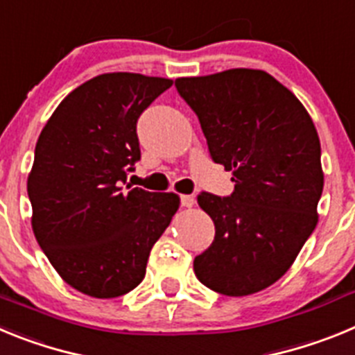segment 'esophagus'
<instances>
[{"mask_svg":"<svg viewBox=\"0 0 355 355\" xmlns=\"http://www.w3.org/2000/svg\"><path fill=\"white\" fill-rule=\"evenodd\" d=\"M196 205V197L193 196H181V206L183 208H192Z\"/></svg>","mask_w":355,"mask_h":355,"instance_id":"1","label":"esophagus"}]
</instances>
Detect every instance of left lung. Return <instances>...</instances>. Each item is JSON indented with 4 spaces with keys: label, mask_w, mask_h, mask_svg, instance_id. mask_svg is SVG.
<instances>
[{
    "label": "left lung",
    "mask_w": 355,
    "mask_h": 355,
    "mask_svg": "<svg viewBox=\"0 0 355 355\" xmlns=\"http://www.w3.org/2000/svg\"><path fill=\"white\" fill-rule=\"evenodd\" d=\"M175 89L234 183L229 197H197L215 224L213 243L193 259L197 279L227 297L265 290L318 222L324 172L315 124L291 90L258 69L178 78Z\"/></svg>",
    "instance_id": "left-lung-1"
}]
</instances>
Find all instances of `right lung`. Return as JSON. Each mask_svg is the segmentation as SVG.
<instances>
[{"mask_svg": "<svg viewBox=\"0 0 355 355\" xmlns=\"http://www.w3.org/2000/svg\"><path fill=\"white\" fill-rule=\"evenodd\" d=\"M171 87L167 78L99 74L65 97L37 140L31 227L55 270L81 293L114 299L139 286L180 208L175 193L124 187L140 159L137 121Z\"/></svg>", "mask_w": 355, "mask_h": 355, "instance_id": "1", "label": "right lung"}]
</instances>
